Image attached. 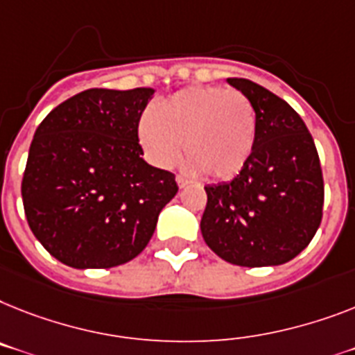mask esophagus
<instances>
[{
  "label": "esophagus",
  "mask_w": 355,
  "mask_h": 355,
  "mask_svg": "<svg viewBox=\"0 0 355 355\" xmlns=\"http://www.w3.org/2000/svg\"><path fill=\"white\" fill-rule=\"evenodd\" d=\"M175 183H178V187H180V189H184V187H189L190 181L184 180V178H181V175H178V178H175Z\"/></svg>",
  "instance_id": "1"
}]
</instances>
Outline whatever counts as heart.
Segmentation results:
<instances>
[{"mask_svg": "<svg viewBox=\"0 0 355 355\" xmlns=\"http://www.w3.org/2000/svg\"><path fill=\"white\" fill-rule=\"evenodd\" d=\"M256 110L243 94L223 87H189L146 110L137 139L146 159L166 168L180 156L184 168L212 180H232L245 168L256 141Z\"/></svg>", "mask_w": 355, "mask_h": 355, "instance_id": "obj_1", "label": "heart"}]
</instances>
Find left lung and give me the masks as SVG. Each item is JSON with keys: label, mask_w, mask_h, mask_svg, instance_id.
Returning <instances> with one entry per match:
<instances>
[{"label": "left lung", "mask_w": 355, "mask_h": 355, "mask_svg": "<svg viewBox=\"0 0 355 355\" xmlns=\"http://www.w3.org/2000/svg\"><path fill=\"white\" fill-rule=\"evenodd\" d=\"M227 83L254 105L256 141L232 181L205 187L201 234L232 265H283L306 248L321 223L324 189L318 150L285 99L248 79L228 78Z\"/></svg>", "instance_id": "left-lung-1"}]
</instances>
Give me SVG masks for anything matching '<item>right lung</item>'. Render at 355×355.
<instances>
[{"label": "right lung", "instance_id": "1", "mask_svg": "<svg viewBox=\"0 0 355 355\" xmlns=\"http://www.w3.org/2000/svg\"><path fill=\"white\" fill-rule=\"evenodd\" d=\"M154 89H90L51 110L31 143L21 183L26 221L72 268L139 256L178 194L174 174L148 165L137 123Z\"/></svg>", "mask_w": 355, "mask_h": 355}]
</instances>
